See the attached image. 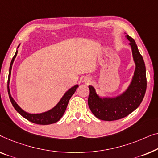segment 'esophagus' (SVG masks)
Returning <instances> with one entry per match:
<instances>
[{"label":"esophagus","mask_w":158,"mask_h":158,"mask_svg":"<svg viewBox=\"0 0 158 158\" xmlns=\"http://www.w3.org/2000/svg\"><path fill=\"white\" fill-rule=\"evenodd\" d=\"M85 82H86V83H90V82H91V79H86Z\"/></svg>","instance_id":"obj_1"}]
</instances>
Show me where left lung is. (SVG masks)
Segmentation results:
<instances>
[{
	"mask_svg": "<svg viewBox=\"0 0 158 158\" xmlns=\"http://www.w3.org/2000/svg\"><path fill=\"white\" fill-rule=\"evenodd\" d=\"M135 70L132 81L126 91L115 97L101 98L92 86H89L88 104L93 114L104 121H114L124 118L139 106L145 96L147 88L146 69L142 55L139 54L135 40L129 35Z\"/></svg>",
	"mask_w": 158,
	"mask_h": 158,
	"instance_id": "left-lung-1",
	"label": "left lung"
}]
</instances>
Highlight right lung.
Returning a JSON list of instances; mask_svg holds the SVG:
<instances>
[{"label":"right lung","mask_w":158,"mask_h":158,"mask_svg":"<svg viewBox=\"0 0 158 158\" xmlns=\"http://www.w3.org/2000/svg\"><path fill=\"white\" fill-rule=\"evenodd\" d=\"M19 46L20 44L19 45V46H18V48L19 47ZM17 54H18V50L15 52L14 56L13 57L11 62H10V65L9 68V74H8V95H9L10 100L11 102L13 107L15 108V110H16L22 117H23L24 118L26 119L28 121L31 122L33 123L38 124H50L56 123V122L59 121V119L61 118L62 116L64 115V112H65L66 111V109L67 107L69 101V99L71 97H72V95L74 94L75 91H76L79 85L78 84H77V85L72 86V88L69 89L67 92L64 94V96L62 97V98L61 99V100L59 102V103H58L54 108H52V110L47 111V112L40 113V114H30V113L25 112V111L22 110V109L18 105V104L15 102L14 99H13L11 95H10V92L9 89V81H10V74H11L12 65L13 64V61H14L15 58L16 57Z\"/></svg>","instance_id":"add662e5"}]
</instances>
